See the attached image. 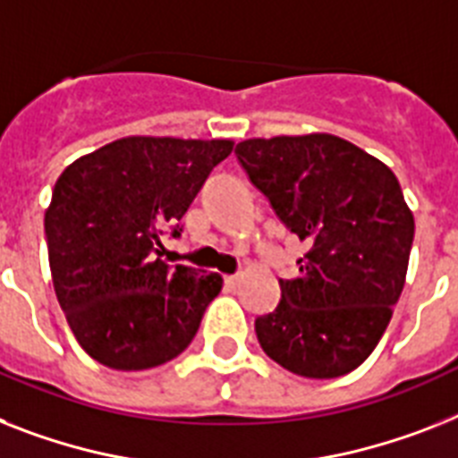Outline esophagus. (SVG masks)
I'll return each mask as SVG.
<instances>
[{"label": "esophagus", "instance_id": "esophagus-1", "mask_svg": "<svg viewBox=\"0 0 458 458\" xmlns=\"http://www.w3.org/2000/svg\"><path fill=\"white\" fill-rule=\"evenodd\" d=\"M238 281H241V274H233V276H225V285L229 290H233L238 285Z\"/></svg>", "mask_w": 458, "mask_h": 458}]
</instances>
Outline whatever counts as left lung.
<instances>
[{"label": "left lung", "instance_id": "1", "mask_svg": "<svg viewBox=\"0 0 458 458\" xmlns=\"http://www.w3.org/2000/svg\"><path fill=\"white\" fill-rule=\"evenodd\" d=\"M250 182L304 241L300 274L255 320L264 353L309 379L349 374L386 332L405 285L414 217L393 170L337 135L236 145Z\"/></svg>", "mask_w": 458, "mask_h": 458}]
</instances>
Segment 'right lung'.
Listing matches in <instances>:
<instances>
[{
	"instance_id": "right-lung-1",
	"label": "right lung",
	"mask_w": 458,
	"mask_h": 458,
	"mask_svg": "<svg viewBox=\"0 0 458 458\" xmlns=\"http://www.w3.org/2000/svg\"><path fill=\"white\" fill-rule=\"evenodd\" d=\"M232 140L121 138L63 170L44 217L53 288L81 349L135 372L187 349L222 276L161 259Z\"/></svg>"
}]
</instances>
